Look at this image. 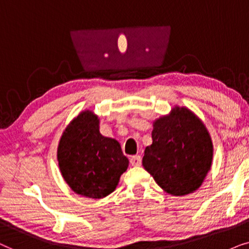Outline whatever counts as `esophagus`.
Masks as SVG:
<instances>
[{
	"label": "esophagus",
	"mask_w": 249,
	"mask_h": 249,
	"mask_svg": "<svg viewBox=\"0 0 249 249\" xmlns=\"http://www.w3.org/2000/svg\"><path fill=\"white\" fill-rule=\"evenodd\" d=\"M130 163L132 166H140L141 163H142V158L141 156H133V157H131L130 159Z\"/></svg>",
	"instance_id": "obj_1"
}]
</instances>
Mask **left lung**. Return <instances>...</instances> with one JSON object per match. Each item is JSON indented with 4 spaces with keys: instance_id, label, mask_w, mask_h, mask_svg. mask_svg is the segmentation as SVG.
<instances>
[{
    "instance_id": "left-lung-1",
    "label": "left lung",
    "mask_w": 249,
    "mask_h": 249,
    "mask_svg": "<svg viewBox=\"0 0 249 249\" xmlns=\"http://www.w3.org/2000/svg\"><path fill=\"white\" fill-rule=\"evenodd\" d=\"M152 143L142 165L157 184L172 196L196 191L211 170L213 143L204 123L185 107L154 122Z\"/></svg>"
}]
</instances>
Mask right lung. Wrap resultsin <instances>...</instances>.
I'll list each match as a JSON object with an SVG mask.
<instances>
[{"label":"right lung","mask_w":249,"mask_h":249,"mask_svg":"<svg viewBox=\"0 0 249 249\" xmlns=\"http://www.w3.org/2000/svg\"><path fill=\"white\" fill-rule=\"evenodd\" d=\"M57 157L71 190L93 199L110 195L128 167L121 144L101 135L98 116L91 110L82 111L69 123L59 141Z\"/></svg>","instance_id":"1"}]
</instances>
